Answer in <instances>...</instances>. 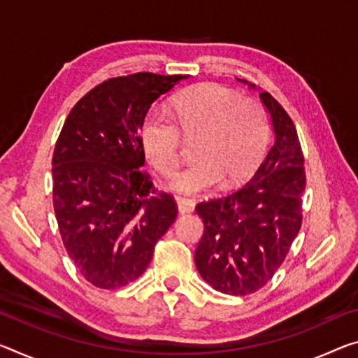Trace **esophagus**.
<instances>
[{
    "label": "esophagus",
    "instance_id": "34e87169",
    "mask_svg": "<svg viewBox=\"0 0 358 358\" xmlns=\"http://www.w3.org/2000/svg\"><path fill=\"white\" fill-rule=\"evenodd\" d=\"M175 199H177L178 212L180 213H191V212H194V208H196L194 201L186 199V197H180V196L175 197Z\"/></svg>",
    "mask_w": 358,
    "mask_h": 358
}]
</instances>
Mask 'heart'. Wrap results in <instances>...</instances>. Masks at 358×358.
Instances as JSON below:
<instances>
[{
    "label": "heart",
    "instance_id": "b5f03b06",
    "mask_svg": "<svg viewBox=\"0 0 358 358\" xmlns=\"http://www.w3.org/2000/svg\"><path fill=\"white\" fill-rule=\"evenodd\" d=\"M173 120L151 111L141 122L140 140L151 166L159 173L172 175L181 157V134L196 138V162L178 172L170 188L186 194L206 191L221 181L239 183L263 159L271 137V122L264 105L242 99L221 84L206 83L173 99Z\"/></svg>",
    "mask_w": 358,
    "mask_h": 358
}]
</instances>
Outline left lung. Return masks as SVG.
<instances>
[{
	"label": "left lung",
	"instance_id": "1",
	"mask_svg": "<svg viewBox=\"0 0 358 358\" xmlns=\"http://www.w3.org/2000/svg\"><path fill=\"white\" fill-rule=\"evenodd\" d=\"M259 97L271 113L274 145L239 189L196 206L203 221L196 268L215 290L234 296L274 277L303 223L306 172L296 127L269 92Z\"/></svg>",
	"mask_w": 358,
	"mask_h": 358
}]
</instances>
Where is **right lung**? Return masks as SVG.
I'll return each mask as SVG.
<instances>
[{
    "label": "right lung",
    "instance_id": "right-lung-1",
    "mask_svg": "<svg viewBox=\"0 0 358 358\" xmlns=\"http://www.w3.org/2000/svg\"><path fill=\"white\" fill-rule=\"evenodd\" d=\"M143 71L110 78L71 108L52 157V202L68 255L84 279L113 290L137 280L177 218L141 166V122L185 79Z\"/></svg>",
    "mask_w": 358,
    "mask_h": 358
}]
</instances>
